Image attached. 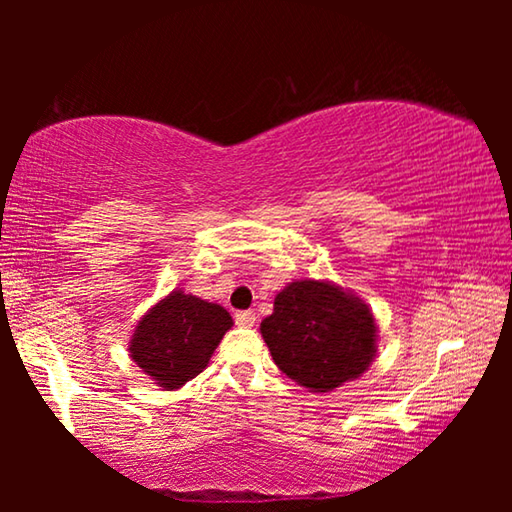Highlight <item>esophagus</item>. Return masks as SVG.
<instances>
[{
    "mask_svg": "<svg viewBox=\"0 0 512 512\" xmlns=\"http://www.w3.org/2000/svg\"><path fill=\"white\" fill-rule=\"evenodd\" d=\"M235 320H237V325H239V327H253V325H255V320H257V316H255V311H253V309H246V311H237V314H235Z\"/></svg>",
    "mask_w": 512,
    "mask_h": 512,
    "instance_id": "1",
    "label": "esophagus"
}]
</instances>
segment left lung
Segmentation results:
<instances>
[{"label": "left lung", "instance_id": "obj_1", "mask_svg": "<svg viewBox=\"0 0 512 512\" xmlns=\"http://www.w3.org/2000/svg\"><path fill=\"white\" fill-rule=\"evenodd\" d=\"M275 366L314 393L361 377L377 354V323L354 293L327 280H296L259 325Z\"/></svg>", "mask_w": 512, "mask_h": 512}]
</instances>
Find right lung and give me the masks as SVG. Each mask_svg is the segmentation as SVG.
<instances>
[{
    "label": "right lung",
    "instance_id": "obj_1",
    "mask_svg": "<svg viewBox=\"0 0 512 512\" xmlns=\"http://www.w3.org/2000/svg\"><path fill=\"white\" fill-rule=\"evenodd\" d=\"M230 327L221 305L176 289L140 318L128 352L155 384L176 391L201 375Z\"/></svg>",
    "mask_w": 512,
    "mask_h": 512
}]
</instances>
